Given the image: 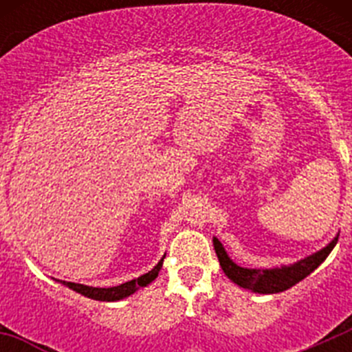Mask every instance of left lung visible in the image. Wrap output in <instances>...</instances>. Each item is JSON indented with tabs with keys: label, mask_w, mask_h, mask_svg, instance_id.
Returning <instances> with one entry per match:
<instances>
[{
	"label": "left lung",
	"mask_w": 352,
	"mask_h": 352,
	"mask_svg": "<svg viewBox=\"0 0 352 352\" xmlns=\"http://www.w3.org/2000/svg\"><path fill=\"white\" fill-rule=\"evenodd\" d=\"M337 241L338 238H335L328 247H324L322 250L314 254V256L305 257L300 263L273 270L241 268V266H238V264H234L229 259V256H227L226 250H223L222 243H220L217 238H213V247L214 252H217V257H219L223 273H226L234 284H238L239 287L243 289H250V291L254 292H261V294H275V292H282L285 291V289L292 287V285H296L298 282L303 280L305 276L310 275V273L329 256V252L333 250Z\"/></svg>",
	"instance_id": "1"
}]
</instances>
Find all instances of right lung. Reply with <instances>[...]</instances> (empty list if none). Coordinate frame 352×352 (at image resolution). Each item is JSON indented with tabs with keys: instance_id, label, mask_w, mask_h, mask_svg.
<instances>
[{
	"instance_id": "right-lung-1",
	"label": "right lung",
	"mask_w": 352,
	"mask_h": 352,
	"mask_svg": "<svg viewBox=\"0 0 352 352\" xmlns=\"http://www.w3.org/2000/svg\"><path fill=\"white\" fill-rule=\"evenodd\" d=\"M162 263H164V259H162L160 263H158L157 266L151 270V272L146 273V275H141L139 278H133V280L125 282V284L116 285V287H89V285L74 284V282H63V284L67 285V287L74 289V291L80 292L82 296L91 298V300L118 301V300H123V298L130 296V294H133V292L138 291L139 287H144V285H148L149 282H153L155 278L158 276V272H160V268H162Z\"/></svg>"
}]
</instances>
